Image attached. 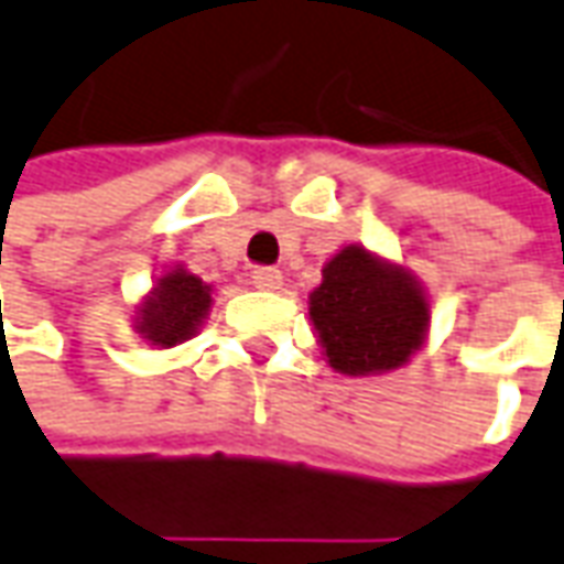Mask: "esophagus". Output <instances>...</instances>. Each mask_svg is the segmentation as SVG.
Listing matches in <instances>:
<instances>
[{"label": "esophagus", "instance_id": "esophagus-1", "mask_svg": "<svg viewBox=\"0 0 564 564\" xmlns=\"http://www.w3.org/2000/svg\"><path fill=\"white\" fill-rule=\"evenodd\" d=\"M251 282H254V289L260 291H275L282 285V273H279L275 267H254Z\"/></svg>", "mask_w": 564, "mask_h": 564}]
</instances>
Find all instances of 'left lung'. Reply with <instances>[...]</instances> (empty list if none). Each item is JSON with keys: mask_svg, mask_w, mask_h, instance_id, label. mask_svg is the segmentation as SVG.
Segmentation results:
<instances>
[{"mask_svg": "<svg viewBox=\"0 0 564 564\" xmlns=\"http://www.w3.org/2000/svg\"><path fill=\"white\" fill-rule=\"evenodd\" d=\"M310 319L332 368L340 375H380L408 362L430 325V306L417 282L347 245L322 270L310 294Z\"/></svg>", "mask_w": 564, "mask_h": 564, "instance_id": "left-lung-1", "label": "left lung"}]
</instances>
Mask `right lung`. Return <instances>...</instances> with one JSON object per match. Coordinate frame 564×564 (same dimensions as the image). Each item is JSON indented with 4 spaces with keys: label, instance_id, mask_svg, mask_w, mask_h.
I'll return each mask as SVG.
<instances>
[{
    "label": "right lung",
    "instance_id": "right-lung-1",
    "mask_svg": "<svg viewBox=\"0 0 564 564\" xmlns=\"http://www.w3.org/2000/svg\"><path fill=\"white\" fill-rule=\"evenodd\" d=\"M208 291L212 289L199 275L186 273V270H171L159 279L153 297L141 306L138 332L159 347L184 344L186 337H193V332L199 328V322L205 319V313L212 306Z\"/></svg>",
    "mask_w": 564,
    "mask_h": 564
}]
</instances>
